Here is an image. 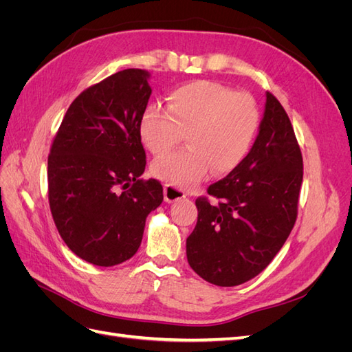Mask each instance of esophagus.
<instances>
[{
    "label": "esophagus",
    "mask_w": 352,
    "mask_h": 352,
    "mask_svg": "<svg viewBox=\"0 0 352 352\" xmlns=\"http://www.w3.org/2000/svg\"><path fill=\"white\" fill-rule=\"evenodd\" d=\"M185 192L173 185H164V201L166 202H175L177 199L185 198Z\"/></svg>",
    "instance_id": "34e87169"
}]
</instances>
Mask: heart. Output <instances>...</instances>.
Wrapping results in <instances>:
<instances>
[{
  "instance_id": "heart-1",
  "label": "heart",
  "mask_w": 352,
  "mask_h": 352,
  "mask_svg": "<svg viewBox=\"0 0 352 352\" xmlns=\"http://www.w3.org/2000/svg\"><path fill=\"white\" fill-rule=\"evenodd\" d=\"M260 113L247 94L211 80L182 85L167 95V110L150 105L141 116L140 136L151 154H163L185 138L188 146L154 160V176L179 188H192L208 170L236 168L257 136Z\"/></svg>"
}]
</instances>
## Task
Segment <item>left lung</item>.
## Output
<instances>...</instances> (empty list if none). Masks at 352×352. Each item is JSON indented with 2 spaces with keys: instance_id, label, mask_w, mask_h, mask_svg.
<instances>
[{
  "instance_id": "obj_1",
  "label": "left lung",
  "mask_w": 352,
  "mask_h": 352,
  "mask_svg": "<svg viewBox=\"0 0 352 352\" xmlns=\"http://www.w3.org/2000/svg\"><path fill=\"white\" fill-rule=\"evenodd\" d=\"M302 155L282 104L265 94L258 135L247 158L199 197L198 220L186 239L192 270L217 286H236L261 273L295 225Z\"/></svg>"
}]
</instances>
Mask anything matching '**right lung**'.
Listing matches in <instances>:
<instances>
[{
  "label": "right lung",
  "mask_w": 352,
  "mask_h": 352,
  "mask_svg": "<svg viewBox=\"0 0 352 352\" xmlns=\"http://www.w3.org/2000/svg\"><path fill=\"white\" fill-rule=\"evenodd\" d=\"M150 73L126 69L85 89L52 141L48 199L52 219L79 258L111 267L133 257L163 186L144 180L140 120Z\"/></svg>",
  "instance_id": "obj_1"
}]
</instances>
